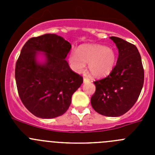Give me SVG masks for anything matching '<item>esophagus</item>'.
<instances>
[{"label":"esophagus","mask_w":155,"mask_h":155,"mask_svg":"<svg viewBox=\"0 0 155 155\" xmlns=\"http://www.w3.org/2000/svg\"><path fill=\"white\" fill-rule=\"evenodd\" d=\"M83 81H84V83H88V82H90V80L88 78H84Z\"/></svg>","instance_id":"obj_1"}]
</instances>
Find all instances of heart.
Returning a JSON list of instances; mask_svg holds the SVG:
<instances>
[{"label": "heart", "mask_w": 155, "mask_h": 155, "mask_svg": "<svg viewBox=\"0 0 155 155\" xmlns=\"http://www.w3.org/2000/svg\"><path fill=\"white\" fill-rule=\"evenodd\" d=\"M71 67L78 73L83 72L85 64H88L89 74L95 78H102L113 71L116 63V53L110 46L87 44L80 46L78 52L69 55Z\"/></svg>", "instance_id": "b5f03b06"}]
</instances>
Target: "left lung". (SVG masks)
Here are the masks:
<instances>
[{"mask_svg": "<svg viewBox=\"0 0 155 155\" xmlns=\"http://www.w3.org/2000/svg\"><path fill=\"white\" fill-rule=\"evenodd\" d=\"M119 50L116 65L108 77L94 82L95 92L91 104L97 113L116 117L134 106L142 90L144 72L136 46L118 37L111 36Z\"/></svg>", "mask_w": 155, "mask_h": 155, "instance_id": "1", "label": "left lung"}]
</instances>
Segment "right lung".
I'll use <instances>...</instances> for the list:
<instances>
[{"label": "right lung", "mask_w": 155, "mask_h": 155, "mask_svg": "<svg viewBox=\"0 0 155 155\" xmlns=\"http://www.w3.org/2000/svg\"><path fill=\"white\" fill-rule=\"evenodd\" d=\"M71 49V43L56 34L31 38L21 49L15 66L16 84L21 102L34 116H62L83 83L65 60ZM39 55L45 57L43 62L38 61Z\"/></svg>", "instance_id": "obj_1"}]
</instances>
